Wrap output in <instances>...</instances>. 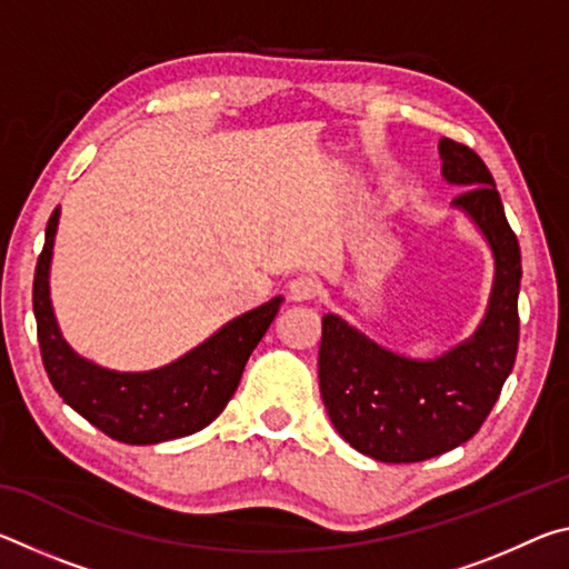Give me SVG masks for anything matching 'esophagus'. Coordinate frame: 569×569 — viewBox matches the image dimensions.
<instances>
[{
    "instance_id": "1",
    "label": "esophagus",
    "mask_w": 569,
    "mask_h": 569,
    "mask_svg": "<svg viewBox=\"0 0 569 569\" xmlns=\"http://www.w3.org/2000/svg\"><path fill=\"white\" fill-rule=\"evenodd\" d=\"M288 296H291L293 301H313V298L319 296V283L308 276H298L288 283Z\"/></svg>"
}]
</instances>
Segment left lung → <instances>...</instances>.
<instances>
[{
	"label": "left lung",
	"instance_id": "obj_1",
	"mask_svg": "<svg viewBox=\"0 0 569 569\" xmlns=\"http://www.w3.org/2000/svg\"><path fill=\"white\" fill-rule=\"evenodd\" d=\"M441 176L465 188L455 208L475 220L495 256V283L477 331L437 359L383 349L333 313L323 316L321 397L336 431L361 455L409 465L465 445L492 411L519 343L522 256L492 172L475 150L439 140Z\"/></svg>",
	"mask_w": 569,
	"mask_h": 569
}]
</instances>
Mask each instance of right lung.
I'll use <instances>...</instances> for the list:
<instances>
[{"label":"right lung","mask_w":569,"mask_h":569,"mask_svg":"<svg viewBox=\"0 0 569 569\" xmlns=\"http://www.w3.org/2000/svg\"><path fill=\"white\" fill-rule=\"evenodd\" d=\"M60 208L44 230L32 306L42 363L64 403L124 445H160L208 427L233 397L248 356L281 308V296L228 321L210 339L152 371H110L82 359L62 339L50 301V263Z\"/></svg>","instance_id":"right-lung-1"}]
</instances>
